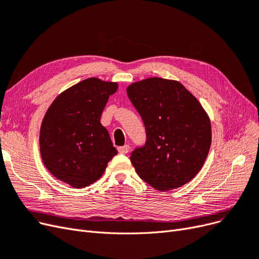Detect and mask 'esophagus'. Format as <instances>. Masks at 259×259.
Segmentation results:
<instances>
[{"instance_id":"obj_1","label":"esophagus","mask_w":259,"mask_h":259,"mask_svg":"<svg viewBox=\"0 0 259 259\" xmlns=\"http://www.w3.org/2000/svg\"><path fill=\"white\" fill-rule=\"evenodd\" d=\"M129 145H123V146H119L118 148H117V151H118V153L119 154H127L128 152H129Z\"/></svg>"}]
</instances>
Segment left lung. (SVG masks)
<instances>
[{
    "mask_svg": "<svg viewBox=\"0 0 259 259\" xmlns=\"http://www.w3.org/2000/svg\"><path fill=\"white\" fill-rule=\"evenodd\" d=\"M127 95L146 132L145 144L130 156L139 177L158 190L193 180L212 140L211 122L201 104L181 82L160 77L133 82Z\"/></svg>",
    "mask_w": 259,
    "mask_h": 259,
    "instance_id": "left-lung-1",
    "label": "left lung"
}]
</instances>
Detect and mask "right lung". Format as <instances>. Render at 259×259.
Instances as JSON below:
<instances>
[{"mask_svg":"<svg viewBox=\"0 0 259 259\" xmlns=\"http://www.w3.org/2000/svg\"><path fill=\"white\" fill-rule=\"evenodd\" d=\"M116 82L87 78L66 89L47 110L40 126L39 148L46 168L74 188L102 177L117 154L100 119Z\"/></svg>","mask_w":259,"mask_h":259,"instance_id":"obj_1","label":"right lung"}]
</instances>
